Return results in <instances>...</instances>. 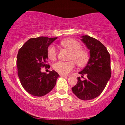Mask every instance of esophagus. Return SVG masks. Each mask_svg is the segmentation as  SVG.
Listing matches in <instances>:
<instances>
[{"mask_svg":"<svg viewBox=\"0 0 125 125\" xmlns=\"http://www.w3.org/2000/svg\"><path fill=\"white\" fill-rule=\"evenodd\" d=\"M61 77H67L69 76V75H65V74H61Z\"/></svg>","mask_w":125,"mask_h":125,"instance_id":"1","label":"esophagus"}]
</instances>
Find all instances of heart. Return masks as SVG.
Here are the masks:
<instances>
[{
    "instance_id": "b5f03b06",
    "label": "heart",
    "mask_w": 125,
    "mask_h": 125,
    "mask_svg": "<svg viewBox=\"0 0 125 125\" xmlns=\"http://www.w3.org/2000/svg\"><path fill=\"white\" fill-rule=\"evenodd\" d=\"M61 44L71 52L68 62L58 61L54 63L53 67L56 72L61 74H66L75 67V62L80 67L84 66L89 59V54L86 50L81 49V44L73 39H67L61 42ZM48 56L49 59L54 61L56 59V48L53 44L49 46Z\"/></svg>"
}]
</instances>
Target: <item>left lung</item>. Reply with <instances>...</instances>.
I'll return each mask as SVG.
<instances>
[{
	"label": "left lung",
	"mask_w": 125,
	"mask_h": 125,
	"mask_svg": "<svg viewBox=\"0 0 125 125\" xmlns=\"http://www.w3.org/2000/svg\"><path fill=\"white\" fill-rule=\"evenodd\" d=\"M81 41L90 50V59L85 67L79 73L83 80L77 77V83L72 88L80 99L91 100L100 95L111 76L110 56L106 48L97 39L85 35ZM87 76L86 78L83 76Z\"/></svg>",
	"instance_id": "8db88e82"
}]
</instances>
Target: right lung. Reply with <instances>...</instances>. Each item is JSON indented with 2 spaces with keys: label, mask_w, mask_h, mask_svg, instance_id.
<instances>
[{
  "label": "right lung",
  "mask_w": 125,
  "mask_h": 125,
  "mask_svg": "<svg viewBox=\"0 0 125 125\" xmlns=\"http://www.w3.org/2000/svg\"><path fill=\"white\" fill-rule=\"evenodd\" d=\"M57 38L41 36L29 39L19 50L17 56L18 74L23 87L35 96H43L51 91L56 83L59 74L54 71L41 72L47 64L48 47Z\"/></svg>",
  "instance_id": "right-lung-1"
}]
</instances>
